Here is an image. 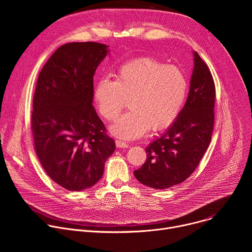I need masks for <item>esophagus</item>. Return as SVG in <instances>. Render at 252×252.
Returning a JSON list of instances; mask_svg holds the SVG:
<instances>
[{"instance_id": "obj_1", "label": "esophagus", "mask_w": 252, "mask_h": 252, "mask_svg": "<svg viewBox=\"0 0 252 252\" xmlns=\"http://www.w3.org/2000/svg\"><path fill=\"white\" fill-rule=\"evenodd\" d=\"M116 146L119 149H126V148H128L127 143H126V142H124L122 140H116Z\"/></svg>"}]
</instances>
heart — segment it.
Here are the masks:
<instances>
[{"label": "heart", "mask_w": 252, "mask_h": 252, "mask_svg": "<svg viewBox=\"0 0 252 252\" xmlns=\"http://www.w3.org/2000/svg\"><path fill=\"white\" fill-rule=\"evenodd\" d=\"M187 94V78L177 66L143 58L121 66L115 81L98 80L94 99L99 115L110 122L128 101L130 111L111 126L110 131L118 138L131 140L151 127L155 131L168 127L181 113Z\"/></svg>", "instance_id": "obj_1"}]
</instances>
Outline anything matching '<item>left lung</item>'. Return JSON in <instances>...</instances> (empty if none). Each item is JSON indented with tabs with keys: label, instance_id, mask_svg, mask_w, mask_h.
Here are the masks:
<instances>
[{
	"label": "left lung",
	"instance_id": "left-lung-1",
	"mask_svg": "<svg viewBox=\"0 0 252 252\" xmlns=\"http://www.w3.org/2000/svg\"><path fill=\"white\" fill-rule=\"evenodd\" d=\"M187 102L171 126L147 147L148 158L133 171L137 181L157 189L182 184L206 152L214 123L215 86L210 70L196 52Z\"/></svg>",
	"mask_w": 252,
	"mask_h": 252
}]
</instances>
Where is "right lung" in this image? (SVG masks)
Instances as JSON below:
<instances>
[{
  "label": "right lung",
  "mask_w": 252,
  "mask_h": 252,
  "mask_svg": "<svg viewBox=\"0 0 252 252\" xmlns=\"http://www.w3.org/2000/svg\"><path fill=\"white\" fill-rule=\"evenodd\" d=\"M109 46L68 43L48 60L32 99V130L42 166L70 191L94 186L116 150L93 105L94 75Z\"/></svg>",
  "instance_id": "obj_1"
}]
</instances>
